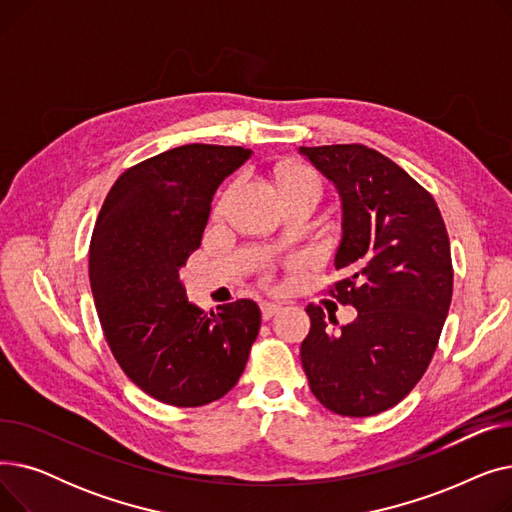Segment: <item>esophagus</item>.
<instances>
[{"mask_svg":"<svg viewBox=\"0 0 512 512\" xmlns=\"http://www.w3.org/2000/svg\"><path fill=\"white\" fill-rule=\"evenodd\" d=\"M280 309H282L280 303H261V317L263 319H272Z\"/></svg>","mask_w":512,"mask_h":512,"instance_id":"34e87169","label":"esophagus"}]
</instances>
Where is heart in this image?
Wrapping results in <instances>:
<instances>
[{
	"mask_svg": "<svg viewBox=\"0 0 512 512\" xmlns=\"http://www.w3.org/2000/svg\"><path fill=\"white\" fill-rule=\"evenodd\" d=\"M278 184H280L284 195L292 193V191H313L317 197H321V191H324V184H321L319 174L305 166L284 168L278 176ZM232 193H234V184L228 186L226 191L220 195V199L215 201V215H222L226 211Z\"/></svg>",
	"mask_w": 512,
	"mask_h": 512,
	"instance_id": "1",
	"label": "heart"
}]
</instances>
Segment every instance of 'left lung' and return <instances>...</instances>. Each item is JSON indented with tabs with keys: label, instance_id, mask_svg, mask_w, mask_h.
Wrapping results in <instances>:
<instances>
[{
	"label": "left lung",
	"instance_id": "1",
	"mask_svg": "<svg viewBox=\"0 0 512 512\" xmlns=\"http://www.w3.org/2000/svg\"><path fill=\"white\" fill-rule=\"evenodd\" d=\"M342 197V240L328 294L359 315L307 305L301 361L315 398L336 415L392 409L423 378L452 301V257L442 213L425 188L365 145L299 147Z\"/></svg>",
	"mask_w": 512,
	"mask_h": 512
}]
</instances>
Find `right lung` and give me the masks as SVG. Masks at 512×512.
Listing matches in <instances>:
<instances>
[{
    "label": "right lung",
    "mask_w": 512,
    "mask_h": 512,
    "mask_svg": "<svg viewBox=\"0 0 512 512\" xmlns=\"http://www.w3.org/2000/svg\"><path fill=\"white\" fill-rule=\"evenodd\" d=\"M251 155L182 145L118 176L93 228L89 278L110 351L132 384L172 407H203L234 388L259 334L249 299L205 313L180 270L201 247L218 184Z\"/></svg>",
    "instance_id": "obj_1"
}]
</instances>
